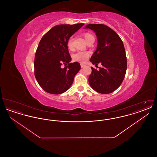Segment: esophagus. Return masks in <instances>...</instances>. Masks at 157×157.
<instances>
[{"mask_svg": "<svg viewBox=\"0 0 157 157\" xmlns=\"http://www.w3.org/2000/svg\"><path fill=\"white\" fill-rule=\"evenodd\" d=\"M85 66V65L84 64H82V63H81V67H82H82H84Z\"/></svg>", "mask_w": 157, "mask_h": 157, "instance_id": "1", "label": "esophagus"}]
</instances>
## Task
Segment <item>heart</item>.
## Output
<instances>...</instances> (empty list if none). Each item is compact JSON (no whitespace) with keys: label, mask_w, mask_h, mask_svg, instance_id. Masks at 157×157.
Masks as SVG:
<instances>
[{"label":"heart","mask_w":157,"mask_h":157,"mask_svg":"<svg viewBox=\"0 0 157 157\" xmlns=\"http://www.w3.org/2000/svg\"><path fill=\"white\" fill-rule=\"evenodd\" d=\"M83 36L85 38V40L86 42H88L92 38H94V36L92 34L88 32H85L83 33ZM67 47L69 49H73V45H72V38L69 39L67 43ZM90 56V53L88 52H79L76 53L75 54L73 55L72 58L73 60L77 62H79L81 63H85L87 58Z\"/></svg>","instance_id":"heart-1"}]
</instances>
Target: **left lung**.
I'll return each instance as SVG.
<instances>
[{
	"label": "left lung",
	"instance_id": "obj_1",
	"mask_svg": "<svg viewBox=\"0 0 157 157\" xmlns=\"http://www.w3.org/2000/svg\"><path fill=\"white\" fill-rule=\"evenodd\" d=\"M86 28L94 30L98 39L97 50L90 61L95 66L99 63L102 65L98 71L91 67L90 86L99 93L110 94L120 86L126 74L127 56L122 40L114 30L103 24H89Z\"/></svg>",
	"mask_w": 157,
	"mask_h": 157
}]
</instances>
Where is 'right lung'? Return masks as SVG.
<instances>
[{
  "mask_svg": "<svg viewBox=\"0 0 157 157\" xmlns=\"http://www.w3.org/2000/svg\"><path fill=\"white\" fill-rule=\"evenodd\" d=\"M83 23L59 25L54 26L42 37L34 60V73L40 87L48 93L60 94L67 90L76 74L81 69L78 62L69 63V39ZM67 66L61 67L63 64Z\"/></svg>",
  "mask_w": 157,
  "mask_h": 157,
  "instance_id": "obj_1",
  "label": "right lung"
}]
</instances>
